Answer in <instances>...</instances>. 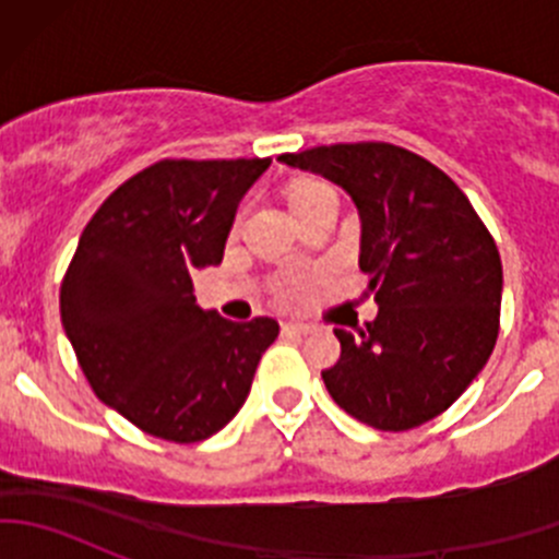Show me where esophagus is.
<instances>
[{
	"label": "esophagus",
	"instance_id": "esophagus-1",
	"mask_svg": "<svg viewBox=\"0 0 559 559\" xmlns=\"http://www.w3.org/2000/svg\"><path fill=\"white\" fill-rule=\"evenodd\" d=\"M281 330H284V335H308L313 326L311 324H297V321H284V324H281Z\"/></svg>",
	"mask_w": 559,
	"mask_h": 559
}]
</instances>
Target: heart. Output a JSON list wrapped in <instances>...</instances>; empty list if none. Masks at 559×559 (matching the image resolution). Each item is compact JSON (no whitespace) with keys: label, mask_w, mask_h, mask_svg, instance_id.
<instances>
[{"label":"heart","mask_w":559,"mask_h":559,"mask_svg":"<svg viewBox=\"0 0 559 559\" xmlns=\"http://www.w3.org/2000/svg\"><path fill=\"white\" fill-rule=\"evenodd\" d=\"M326 191H332V189L330 186L321 183V180H300V183L292 186L289 205L297 207V205H302V202H311V200H316V197L326 194Z\"/></svg>","instance_id":"obj_1"}]
</instances>
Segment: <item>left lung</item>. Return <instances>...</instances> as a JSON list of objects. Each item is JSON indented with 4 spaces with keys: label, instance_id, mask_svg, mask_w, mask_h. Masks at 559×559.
I'll return each instance as SVG.
<instances>
[{
    "label": "left lung",
    "instance_id": "obj_1",
    "mask_svg": "<svg viewBox=\"0 0 559 559\" xmlns=\"http://www.w3.org/2000/svg\"><path fill=\"white\" fill-rule=\"evenodd\" d=\"M341 186L357 205L359 270L379 316L335 330L321 370L354 419L403 432L436 419L473 384L498 341L503 264L492 235L447 173L389 143L319 145L278 156Z\"/></svg>",
    "mask_w": 559,
    "mask_h": 559
}]
</instances>
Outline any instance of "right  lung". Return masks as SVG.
Masks as SVG:
<instances>
[{
    "label": "right lung",
    "instance_id": "obj_1",
    "mask_svg": "<svg viewBox=\"0 0 559 559\" xmlns=\"http://www.w3.org/2000/svg\"><path fill=\"white\" fill-rule=\"evenodd\" d=\"M270 159H165L118 186L78 240L61 324L97 397L148 436L197 443L243 408L278 321L197 306L240 200Z\"/></svg>",
    "mask_w": 559,
    "mask_h": 559
}]
</instances>
